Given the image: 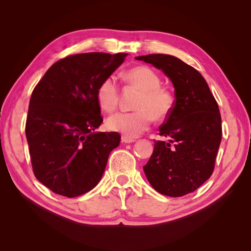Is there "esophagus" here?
Wrapping results in <instances>:
<instances>
[{
  "label": "esophagus",
  "instance_id": "1",
  "mask_svg": "<svg viewBox=\"0 0 251 251\" xmlns=\"http://www.w3.org/2000/svg\"><path fill=\"white\" fill-rule=\"evenodd\" d=\"M121 141L123 142H125V143H132V142H134L135 141V139H133V138H131V137H127V136H123V137H121Z\"/></svg>",
  "mask_w": 251,
  "mask_h": 251
}]
</instances>
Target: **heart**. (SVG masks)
Wrapping results in <instances>:
<instances>
[{
  "mask_svg": "<svg viewBox=\"0 0 251 251\" xmlns=\"http://www.w3.org/2000/svg\"><path fill=\"white\" fill-rule=\"evenodd\" d=\"M126 79L131 86L140 90L135 103L136 111L118 112L107 119L109 130L123 133L127 137H137L153 124L154 119L168 117L174 108V96L168 89L161 87V78L157 72L147 66L132 68L126 73ZM119 85L114 75L105 77L97 88L98 103L105 112L117 109Z\"/></svg>",
  "mask_w": 251,
  "mask_h": 251,
  "instance_id": "b5f03b06",
  "label": "heart"
}]
</instances>
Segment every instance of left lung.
I'll list each match as a JSON object with an SVG mask.
<instances>
[{"label": "left lung", "mask_w": 251, "mask_h": 251, "mask_svg": "<svg viewBox=\"0 0 251 251\" xmlns=\"http://www.w3.org/2000/svg\"><path fill=\"white\" fill-rule=\"evenodd\" d=\"M136 59L161 69L175 87L173 111L159 127L157 140L143 171L158 193L182 197L209 179L222 139L221 114L202 75L181 59L149 54Z\"/></svg>", "instance_id": "left-lung-1"}]
</instances>
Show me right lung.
<instances>
[{
    "label": "right lung",
    "instance_id": "obj_1",
    "mask_svg": "<svg viewBox=\"0 0 251 251\" xmlns=\"http://www.w3.org/2000/svg\"><path fill=\"white\" fill-rule=\"evenodd\" d=\"M126 53L72 54L53 64L33 89L26 138L34 176L53 193L74 198L101 179L117 132L95 130L103 121L96 93Z\"/></svg>",
    "mask_w": 251,
    "mask_h": 251
}]
</instances>
